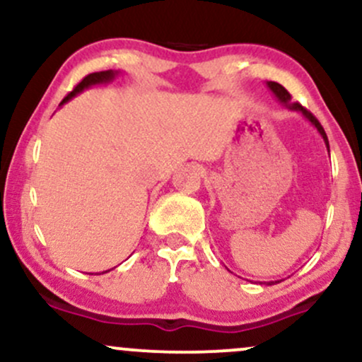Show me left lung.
Here are the masks:
<instances>
[{
  "label": "left lung",
  "instance_id": "obj_1",
  "mask_svg": "<svg viewBox=\"0 0 362 362\" xmlns=\"http://www.w3.org/2000/svg\"><path fill=\"white\" fill-rule=\"evenodd\" d=\"M267 88L272 91V95H274V97L277 98V102L282 103V105H284L286 109L294 110V112H300V114L303 115V117H305V119L308 120V122L311 124V126H313L315 129H317L318 134L322 136L323 141H325L327 151H328V155H330V146H328L327 134H325V131H323L322 124H320L318 120H317V117H315V115H311V112L306 110L305 107H301L300 103H298V102H291V95H289V91L286 90L284 86H282V85H279V83H276V81H267ZM277 282H281V281H269V282L265 281V282H260V284H265V286H274V284H277Z\"/></svg>",
  "mask_w": 362,
  "mask_h": 362
}]
</instances>
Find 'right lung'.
<instances>
[{
    "mask_svg": "<svg viewBox=\"0 0 362 362\" xmlns=\"http://www.w3.org/2000/svg\"><path fill=\"white\" fill-rule=\"evenodd\" d=\"M120 74V71H114V69H109V71H100V73H91V74H88V76H85L83 78V81L80 83V85L76 86V88H74L71 93L68 95V97L64 98V100H62L61 103H59V107H62L64 105L66 102H69L71 100V98H74L76 97V95H80L81 91H85V90H88V88H91V86H97V85H105V83H110V81H114L115 78H117ZM105 272H109V271H103L102 274H105Z\"/></svg>",
    "mask_w": 362,
    "mask_h": 362,
    "instance_id": "right-lung-1",
    "label": "right lung"
}]
</instances>
